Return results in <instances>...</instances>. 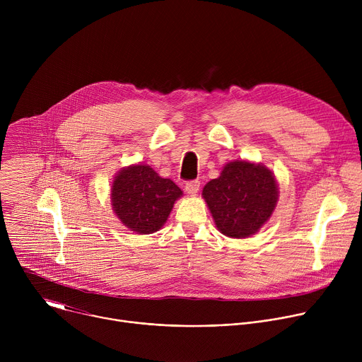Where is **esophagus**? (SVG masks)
I'll use <instances>...</instances> for the list:
<instances>
[{
  "label": "esophagus",
  "mask_w": 362,
  "mask_h": 362,
  "mask_svg": "<svg viewBox=\"0 0 362 362\" xmlns=\"http://www.w3.org/2000/svg\"><path fill=\"white\" fill-rule=\"evenodd\" d=\"M199 187H200V182L199 180H189V182H186V186H185V189H186V192L189 194H196Z\"/></svg>",
  "instance_id": "esophagus-1"
}]
</instances>
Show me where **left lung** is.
I'll return each instance as SVG.
<instances>
[{
	"instance_id": "left-lung-1",
	"label": "left lung",
	"mask_w": 362,
	"mask_h": 362,
	"mask_svg": "<svg viewBox=\"0 0 362 362\" xmlns=\"http://www.w3.org/2000/svg\"><path fill=\"white\" fill-rule=\"evenodd\" d=\"M216 228L229 238H247L272 215L278 186L269 169L243 160L230 162L203 187Z\"/></svg>"
}]
</instances>
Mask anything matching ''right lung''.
I'll return each mask as SVG.
<instances>
[{
  "label": "right lung",
  "mask_w": 362,
  "mask_h": 362,
  "mask_svg": "<svg viewBox=\"0 0 362 362\" xmlns=\"http://www.w3.org/2000/svg\"><path fill=\"white\" fill-rule=\"evenodd\" d=\"M182 190L150 166L136 165L119 172L112 186L113 211L130 230L148 235L159 230Z\"/></svg>",
  "instance_id": "add662e5"
}]
</instances>
